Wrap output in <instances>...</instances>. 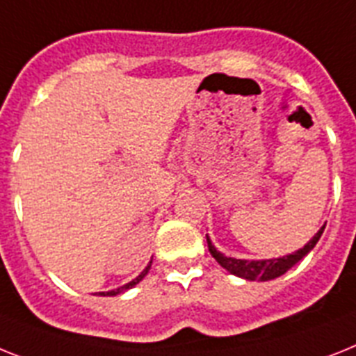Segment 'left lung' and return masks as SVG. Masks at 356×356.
Returning a JSON list of instances; mask_svg holds the SVG:
<instances>
[{
    "label": "left lung",
    "mask_w": 356,
    "mask_h": 356,
    "mask_svg": "<svg viewBox=\"0 0 356 356\" xmlns=\"http://www.w3.org/2000/svg\"><path fill=\"white\" fill-rule=\"evenodd\" d=\"M324 229L325 225H322V227L318 229V233L311 238L304 248L298 249V251L286 254V257L271 258V260H240V258L225 257L224 252H220L218 249L214 248L209 236H207V248H209V252L213 254L214 260L224 267L225 271L234 275V277L245 278V280L267 282V280H273V278L282 277L284 273L289 271L291 267L300 262L302 258H304L311 249L315 248L316 242H318L320 236H322V233H324Z\"/></svg>",
    "instance_id": "1"
}]
</instances>
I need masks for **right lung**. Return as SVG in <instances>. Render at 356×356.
I'll return each instance as SVG.
<instances>
[{
	"label": "right lung",
	"instance_id": "add662e5",
	"mask_svg": "<svg viewBox=\"0 0 356 356\" xmlns=\"http://www.w3.org/2000/svg\"><path fill=\"white\" fill-rule=\"evenodd\" d=\"M151 264H152V260H151V262H149V264H147V267H145V269H143V271L140 273V275H138V277L134 278V280H132V282H129V284H125V286L118 287V289L107 291V293H99V296H116V295H120V293H123V291L132 289V287L136 286V284H140V282L143 280V277H145L147 273H149V269H151Z\"/></svg>",
	"mask_w": 356,
	"mask_h": 356
}]
</instances>
